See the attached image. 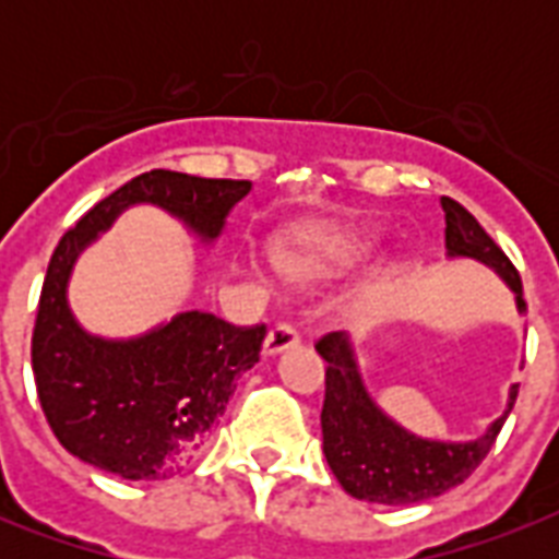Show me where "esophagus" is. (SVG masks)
Returning a JSON list of instances; mask_svg holds the SVG:
<instances>
[{
    "label": "esophagus",
    "mask_w": 559,
    "mask_h": 559,
    "mask_svg": "<svg viewBox=\"0 0 559 559\" xmlns=\"http://www.w3.org/2000/svg\"><path fill=\"white\" fill-rule=\"evenodd\" d=\"M298 331L289 322L275 324L270 333H266V340H263V357H275V354H284V350L296 348L298 345Z\"/></svg>",
    "instance_id": "obj_1"
}]
</instances>
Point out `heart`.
<instances>
[{"label": "heart", "instance_id": "obj_1", "mask_svg": "<svg viewBox=\"0 0 559 559\" xmlns=\"http://www.w3.org/2000/svg\"><path fill=\"white\" fill-rule=\"evenodd\" d=\"M377 249H380V237L368 228H328L322 235L287 249L284 270L296 278H328L366 263Z\"/></svg>", "mask_w": 559, "mask_h": 559}]
</instances>
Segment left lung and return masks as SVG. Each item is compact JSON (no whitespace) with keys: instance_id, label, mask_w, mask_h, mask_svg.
I'll return each instance as SVG.
<instances>
[{"instance_id":"left-lung-1","label":"left lung","mask_w":559,"mask_h":559,"mask_svg":"<svg viewBox=\"0 0 559 559\" xmlns=\"http://www.w3.org/2000/svg\"><path fill=\"white\" fill-rule=\"evenodd\" d=\"M441 209L447 217V254L490 266L513 293L516 310L525 313L520 272L513 270L508 254L461 202L441 197ZM316 350L328 362L322 406L324 459L345 493L362 502H429L459 487L485 461L504 417L511 415L516 403V385H511L508 408L476 441H432L408 432L406 426H400L373 403L348 333H328L316 342Z\"/></svg>"}]
</instances>
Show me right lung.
Returning <instances> with one entry per match:
<instances>
[{
	"label": "right lung",
	"mask_w": 559,
	"mask_h": 559,
	"mask_svg": "<svg viewBox=\"0 0 559 559\" xmlns=\"http://www.w3.org/2000/svg\"><path fill=\"white\" fill-rule=\"evenodd\" d=\"M249 191L246 179L151 170L60 237L39 293L31 366L48 426L74 459L130 481L179 473L226 412L240 373L258 362L266 336L263 324L235 328L202 310L177 313L133 340L92 336L69 307L78 254L130 205H156L214 243Z\"/></svg>",
	"instance_id": "1"
}]
</instances>
